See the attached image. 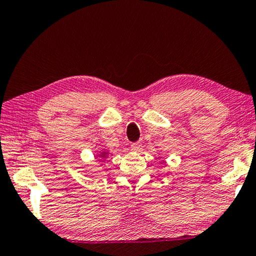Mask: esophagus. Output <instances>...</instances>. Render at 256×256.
<instances>
[{
    "mask_svg": "<svg viewBox=\"0 0 256 256\" xmlns=\"http://www.w3.org/2000/svg\"><path fill=\"white\" fill-rule=\"evenodd\" d=\"M130 148H132V150H134V152H140L142 149V144L141 142H134V144H130Z\"/></svg>",
    "mask_w": 256,
    "mask_h": 256,
    "instance_id": "obj_1",
    "label": "esophagus"
}]
</instances>
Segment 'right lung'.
Segmentation results:
<instances>
[{
  "label": "right lung",
  "mask_w": 256,
  "mask_h": 256,
  "mask_svg": "<svg viewBox=\"0 0 256 256\" xmlns=\"http://www.w3.org/2000/svg\"><path fill=\"white\" fill-rule=\"evenodd\" d=\"M104 154H106V152H104Z\"/></svg>",
  "instance_id": "right-lung-1"
}]
</instances>
